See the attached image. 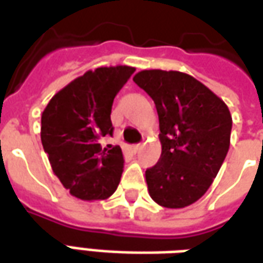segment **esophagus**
Wrapping results in <instances>:
<instances>
[{"label": "esophagus", "mask_w": 263, "mask_h": 263, "mask_svg": "<svg viewBox=\"0 0 263 263\" xmlns=\"http://www.w3.org/2000/svg\"><path fill=\"white\" fill-rule=\"evenodd\" d=\"M142 149V145L141 143H137V145H132V152L134 154H137V152H139Z\"/></svg>", "instance_id": "1"}]
</instances>
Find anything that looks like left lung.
I'll use <instances>...</instances> for the list:
<instances>
[{
  "label": "left lung",
  "instance_id": "obj_1",
  "mask_svg": "<svg viewBox=\"0 0 263 263\" xmlns=\"http://www.w3.org/2000/svg\"><path fill=\"white\" fill-rule=\"evenodd\" d=\"M134 81L154 100L162 155L145 172L154 201L183 209L214 180L230 148L232 118L226 103L182 71L142 70Z\"/></svg>",
  "mask_w": 263,
  "mask_h": 263
}]
</instances>
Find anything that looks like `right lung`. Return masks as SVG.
I'll use <instances>...</instances> for the list:
<instances>
[{
    "instance_id": "1",
    "label": "right lung",
    "mask_w": 263,
    "mask_h": 263,
    "mask_svg": "<svg viewBox=\"0 0 263 263\" xmlns=\"http://www.w3.org/2000/svg\"><path fill=\"white\" fill-rule=\"evenodd\" d=\"M134 71L129 66L88 70L56 92L43 109V149L53 173L74 197L105 200L118 187L122 151L103 148L101 138L112 135V103Z\"/></svg>"
}]
</instances>
